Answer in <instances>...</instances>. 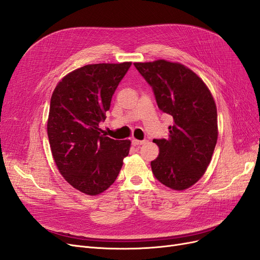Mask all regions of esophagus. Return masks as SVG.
Listing matches in <instances>:
<instances>
[{"mask_svg":"<svg viewBox=\"0 0 260 260\" xmlns=\"http://www.w3.org/2000/svg\"><path fill=\"white\" fill-rule=\"evenodd\" d=\"M145 143V140H136V139H133L132 140V145H135V146H140V145H142V144H144Z\"/></svg>","mask_w":260,"mask_h":260,"instance_id":"esophagus-1","label":"esophagus"}]
</instances>
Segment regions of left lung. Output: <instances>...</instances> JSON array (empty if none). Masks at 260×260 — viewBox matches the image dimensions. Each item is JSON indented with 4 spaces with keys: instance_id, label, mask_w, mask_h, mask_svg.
Wrapping results in <instances>:
<instances>
[{
    "instance_id": "1",
    "label": "left lung",
    "mask_w": 260,
    "mask_h": 260,
    "mask_svg": "<svg viewBox=\"0 0 260 260\" xmlns=\"http://www.w3.org/2000/svg\"><path fill=\"white\" fill-rule=\"evenodd\" d=\"M152 86L161 112L174 118L168 139H154L159 155L151 162L155 178L172 190L192 186L205 174L218 139L217 108L201 78L179 62H135Z\"/></svg>"
}]
</instances>
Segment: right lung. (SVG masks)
<instances>
[{"instance_id":"obj_1","label":"right lung","mask_w":260,"mask_h":260,"mask_svg":"<svg viewBox=\"0 0 260 260\" xmlns=\"http://www.w3.org/2000/svg\"><path fill=\"white\" fill-rule=\"evenodd\" d=\"M130 66H83L62 78L52 94L48 136L53 158L67 182L84 194L107 190L129 154V140L108 138L99 124Z\"/></svg>"}]
</instances>
